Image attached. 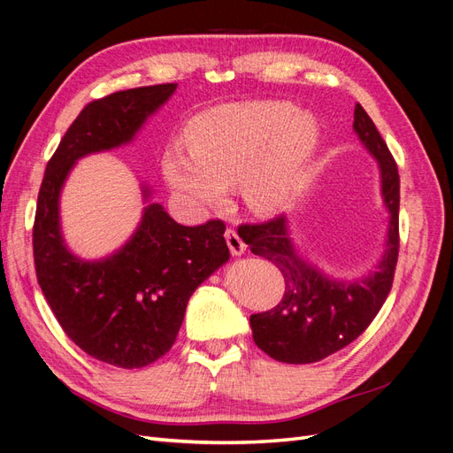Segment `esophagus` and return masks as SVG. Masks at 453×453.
Masks as SVG:
<instances>
[{
	"label": "esophagus",
	"instance_id": "obj_1",
	"mask_svg": "<svg viewBox=\"0 0 453 453\" xmlns=\"http://www.w3.org/2000/svg\"><path fill=\"white\" fill-rule=\"evenodd\" d=\"M225 238H226L228 250H230V253H232V255L240 257V255H243V253H245V248H248V245H245V242L240 238V234H238V232H236L234 228H226V232H225Z\"/></svg>",
	"mask_w": 453,
	"mask_h": 453
}]
</instances>
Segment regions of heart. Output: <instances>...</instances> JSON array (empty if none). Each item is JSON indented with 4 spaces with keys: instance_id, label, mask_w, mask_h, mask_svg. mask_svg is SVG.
I'll use <instances>...</instances> for the list:
<instances>
[{
    "instance_id": "obj_1",
    "label": "heart",
    "mask_w": 453,
    "mask_h": 453,
    "mask_svg": "<svg viewBox=\"0 0 453 453\" xmlns=\"http://www.w3.org/2000/svg\"><path fill=\"white\" fill-rule=\"evenodd\" d=\"M321 142L319 122L289 102L226 104L195 119L188 150L164 157L168 185L195 210H210L240 183L245 205L272 213L291 203L308 181Z\"/></svg>"
}]
</instances>
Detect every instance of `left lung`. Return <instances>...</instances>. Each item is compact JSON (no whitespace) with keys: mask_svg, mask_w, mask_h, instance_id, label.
Segmentation results:
<instances>
[{"mask_svg":"<svg viewBox=\"0 0 453 453\" xmlns=\"http://www.w3.org/2000/svg\"><path fill=\"white\" fill-rule=\"evenodd\" d=\"M353 132L376 158L380 193L389 215L383 253L374 270L353 280L326 276L298 251L285 215L242 228L240 236L251 253L272 260L285 280L280 304L250 318L255 344L280 363H318L346 348L372 323L391 291L399 257V172L372 119L359 104L355 105Z\"/></svg>","mask_w":453,"mask_h":453,"instance_id":"1","label":"left lung"}]
</instances>
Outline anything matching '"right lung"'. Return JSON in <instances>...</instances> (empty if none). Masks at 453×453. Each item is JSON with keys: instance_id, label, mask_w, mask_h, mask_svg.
I'll return each instance as SVG.
<instances>
[{"instance_id": "obj_1", "label": "right lung", "mask_w": 453, "mask_h": 453, "mask_svg": "<svg viewBox=\"0 0 453 453\" xmlns=\"http://www.w3.org/2000/svg\"><path fill=\"white\" fill-rule=\"evenodd\" d=\"M177 85L120 90L90 102L67 128L47 164L37 196L34 260L41 291L64 333L90 357L142 368L166 355L180 333L190 295L230 258L225 225L175 223L142 183L138 228L111 255L87 260L67 248L60 195L79 158L134 142Z\"/></svg>"}]
</instances>
